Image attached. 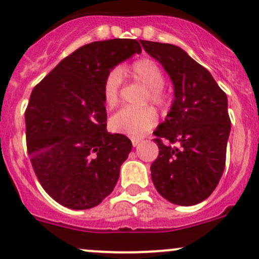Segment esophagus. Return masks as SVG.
Masks as SVG:
<instances>
[{"label":"esophagus","mask_w":259,"mask_h":259,"mask_svg":"<svg viewBox=\"0 0 259 259\" xmlns=\"http://www.w3.org/2000/svg\"><path fill=\"white\" fill-rule=\"evenodd\" d=\"M140 142H142V140H140V139H137V138H134V139H132L133 146H134V148H137V146L140 144Z\"/></svg>","instance_id":"1"}]
</instances>
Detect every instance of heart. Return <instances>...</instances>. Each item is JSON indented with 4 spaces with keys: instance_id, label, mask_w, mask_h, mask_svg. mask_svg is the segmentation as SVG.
<instances>
[{
    "instance_id": "obj_1",
    "label": "heart",
    "mask_w": 259,
    "mask_h": 259,
    "mask_svg": "<svg viewBox=\"0 0 259 259\" xmlns=\"http://www.w3.org/2000/svg\"><path fill=\"white\" fill-rule=\"evenodd\" d=\"M133 76L149 89V100L161 106L165 103L163 91L164 74L159 65L150 59H142L134 62L130 69ZM122 83V72L120 69H113L106 76L103 88L104 101L108 108H114L119 103L120 88ZM158 121V116L151 108H124L111 117L110 126L115 133L142 137Z\"/></svg>"
}]
</instances>
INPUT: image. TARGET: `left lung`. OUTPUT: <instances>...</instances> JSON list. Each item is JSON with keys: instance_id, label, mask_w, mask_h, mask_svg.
I'll use <instances>...</instances> for the list:
<instances>
[{"instance_id": "obj_1", "label": "left lung", "mask_w": 259, "mask_h": 259, "mask_svg": "<svg viewBox=\"0 0 259 259\" xmlns=\"http://www.w3.org/2000/svg\"><path fill=\"white\" fill-rule=\"evenodd\" d=\"M142 45L160 62L174 88L170 110L154 132L159 155L150 166L151 180L173 204H198L213 193L226 166L228 99L210 72L179 46Z\"/></svg>"}]
</instances>
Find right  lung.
<instances>
[{"mask_svg":"<svg viewBox=\"0 0 259 259\" xmlns=\"http://www.w3.org/2000/svg\"><path fill=\"white\" fill-rule=\"evenodd\" d=\"M142 46L137 40L95 41L59 62L31 93L26 143L46 193L70 209H89L114 190L132 142L106 130V76Z\"/></svg>","mask_w":259,"mask_h":259,"instance_id":"right-lung-1","label":"right lung"}]
</instances>
